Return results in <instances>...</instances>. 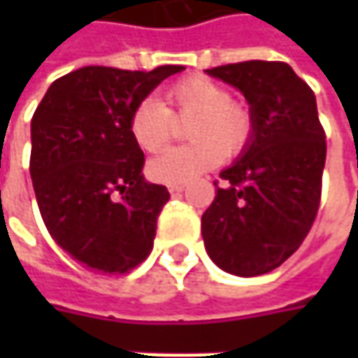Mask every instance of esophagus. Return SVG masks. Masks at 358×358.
<instances>
[{
    "label": "esophagus",
    "mask_w": 358,
    "mask_h": 358,
    "mask_svg": "<svg viewBox=\"0 0 358 358\" xmlns=\"http://www.w3.org/2000/svg\"><path fill=\"white\" fill-rule=\"evenodd\" d=\"M167 189H169L171 193H181V191L185 189V183H171V185H167Z\"/></svg>",
    "instance_id": "1"
}]
</instances>
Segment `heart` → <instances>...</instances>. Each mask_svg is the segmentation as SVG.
<instances>
[{"label":"heart","instance_id":"obj_1","mask_svg":"<svg viewBox=\"0 0 358 358\" xmlns=\"http://www.w3.org/2000/svg\"><path fill=\"white\" fill-rule=\"evenodd\" d=\"M191 143L169 149L153 159L149 173L161 183H187L197 175L215 169L225 153L235 157L253 139V115L245 105L231 99L223 85L211 77L189 76L165 91V105L145 97L133 107L129 131L147 153L165 149L175 133V119H188Z\"/></svg>","mask_w":358,"mask_h":358}]
</instances>
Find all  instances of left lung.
Masks as SVG:
<instances>
[{
	"mask_svg": "<svg viewBox=\"0 0 358 358\" xmlns=\"http://www.w3.org/2000/svg\"><path fill=\"white\" fill-rule=\"evenodd\" d=\"M207 73L237 87L255 131L245 155L225 171L201 233L215 265L257 277L301 247L321 203L324 129L309 85L285 62L229 63Z\"/></svg>",
	"mask_w": 358,
	"mask_h": 358,
	"instance_id": "obj_1",
	"label": "left lung"
}]
</instances>
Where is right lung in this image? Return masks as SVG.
I'll return each instance as SVG.
<instances>
[{"instance_id": "1", "label": "right lung", "mask_w": 358, "mask_h": 358, "mask_svg": "<svg viewBox=\"0 0 358 358\" xmlns=\"http://www.w3.org/2000/svg\"><path fill=\"white\" fill-rule=\"evenodd\" d=\"M183 65H87L51 83L31 119L29 173L51 239L97 273L123 275L153 249L167 187L143 179L133 107Z\"/></svg>"}]
</instances>
